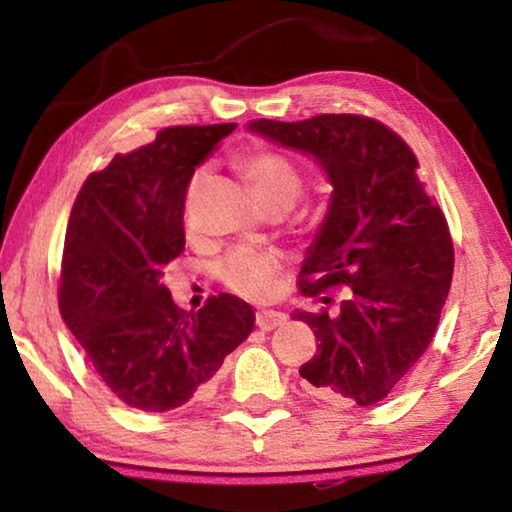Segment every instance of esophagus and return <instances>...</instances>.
Listing matches in <instances>:
<instances>
[{
    "label": "esophagus",
    "instance_id": "1",
    "mask_svg": "<svg viewBox=\"0 0 512 512\" xmlns=\"http://www.w3.org/2000/svg\"><path fill=\"white\" fill-rule=\"evenodd\" d=\"M255 323L262 332H271V329L287 323V316H284L282 311H259Z\"/></svg>",
    "mask_w": 512,
    "mask_h": 512
}]
</instances>
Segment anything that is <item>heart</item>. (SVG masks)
I'll list each match as a JSON object with an SVG mask.
<instances>
[{"mask_svg": "<svg viewBox=\"0 0 512 512\" xmlns=\"http://www.w3.org/2000/svg\"><path fill=\"white\" fill-rule=\"evenodd\" d=\"M239 167L246 173V178L253 183L259 201L264 203L266 210H289L296 203L302 189V176L289 158L282 153L257 149L250 151L239 158ZM205 180V169L194 171V176L187 183V196H185V210L189 214L194 196L198 187ZM282 262L280 257L273 253H262V250L253 248H237L221 259L216 266L219 280L235 291L237 296H244L250 300H259L271 296L280 282Z\"/></svg>", "mask_w": 512, "mask_h": 512, "instance_id": "1", "label": "heart"}]
</instances>
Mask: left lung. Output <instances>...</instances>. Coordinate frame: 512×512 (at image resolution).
<instances>
[{"label":"left lung","mask_w":512,"mask_h":512,"mask_svg":"<svg viewBox=\"0 0 512 512\" xmlns=\"http://www.w3.org/2000/svg\"><path fill=\"white\" fill-rule=\"evenodd\" d=\"M246 128L307 155L332 185L300 289L318 296L343 284L348 296L336 314L293 311L318 341L300 368L305 388L329 402L377 404L409 377L436 334L454 273L445 214L424 194L413 151L375 119H253Z\"/></svg>","instance_id":"obj_1"}]
</instances>
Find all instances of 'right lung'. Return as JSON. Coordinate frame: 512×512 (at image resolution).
<instances>
[{
  "instance_id": "1",
  "label": "right lung",
  "mask_w": 512,
  "mask_h": 512,
  "mask_svg": "<svg viewBox=\"0 0 512 512\" xmlns=\"http://www.w3.org/2000/svg\"><path fill=\"white\" fill-rule=\"evenodd\" d=\"M235 128H164L90 173L74 201L58 307L99 379L133 409L162 413L207 393L255 327L253 307L232 293L185 314L162 280L185 250L189 178Z\"/></svg>"
}]
</instances>
